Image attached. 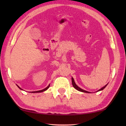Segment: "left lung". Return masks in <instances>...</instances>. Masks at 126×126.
<instances>
[{
  "mask_svg": "<svg viewBox=\"0 0 126 126\" xmlns=\"http://www.w3.org/2000/svg\"><path fill=\"white\" fill-rule=\"evenodd\" d=\"M71 79H72V84H73V87H74V88H75V89H76V90H77L78 91H79V92H83V93H90V92H87V91H86V90H83V89H81V88H79V87L77 86V85H76V84L75 83V81H74V79L73 77H71ZM108 84H107L106 85H104V87H103L102 88H101L100 89H99L98 90H97V92H99V91H101V90H103V89H104V88H105L107 87V85H108Z\"/></svg>",
  "mask_w": 126,
  "mask_h": 126,
  "instance_id": "8db88e82",
  "label": "left lung"
}]
</instances>
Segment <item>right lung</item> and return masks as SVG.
Wrapping results in <instances>:
<instances>
[{"label":"right lung","instance_id":"obj_1","mask_svg":"<svg viewBox=\"0 0 126 126\" xmlns=\"http://www.w3.org/2000/svg\"><path fill=\"white\" fill-rule=\"evenodd\" d=\"M17 85V87L19 88V89H20V90H23L22 88H20L18 86V85ZM50 84H49V85H48V86L47 87V88H44V89H42V90H38V91H35V92H30V93H41V92H44V91H45V90H47L48 88H49V87H50Z\"/></svg>","mask_w":126,"mask_h":126}]
</instances>
